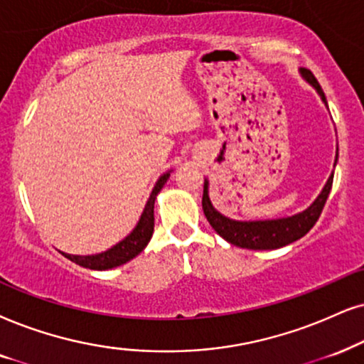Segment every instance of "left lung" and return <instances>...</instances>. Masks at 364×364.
<instances>
[{
	"instance_id": "8db88e82",
	"label": "left lung",
	"mask_w": 364,
	"mask_h": 364,
	"mask_svg": "<svg viewBox=\"0 0 364 364\" xmlns=\"http://www.w3.org/2000/svg\"><path fill=\"white\" fill-rule=\"evenodd\" d=\"M301 75L309 82V84L317 90V94L321 95L323 102L328 105L326 95L323 89H321L319 82L316 80L314 73L307 68H301ZM336 161H338V154H336ZM334 161V166H336ZM333 176L331 174L328 183H326L321 195L316 198V201L309 208L297 213L294 216H287V218H279V220H259V222H237V220H230L227 216L220 213L213 208L211 205L210 196H208V179H205L203 185V211L206 220H208L211 227L220 237L225 238L232 245H237L240 248H250V250H274V248H280L289 245V243L299 240L306 235L309 230L314 227L317 220H319L323 208L328 200L331 186H333Z\"/></svg>"
}]
</instances>
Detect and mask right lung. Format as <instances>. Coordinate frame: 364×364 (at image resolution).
<instances>
[{
    "label": "right lung",
    "mask_w": 364,
    "mask_h": 364,
    "mask_svg": "<svg viewBox=\"0 0 364 364\" xmlns=\"http://www.w3.org/2000/svg\"><path fill=\"white\" fill-rule=\"evenodd\" d=\"M169 173H164L163 176L158 179L156 186L153 188V193H151L148 203L144 206V211H142L139 222H137L136 228L132 230L129 235L124 238L122 242H119L117 245H114L109 250L102 252V254H95V255H70V254H63L68 260L75 262L77 265L85 267V269L90 270H107V269H114V267H119L126 262L132 260L136 255H139L144 247L148 245L151 237H153L154 232V200L158 196V193L161 191V188L164 186V183L168 181Z\"/></svg>",
    "instance_id": "obj_1"
}]
</instances>
